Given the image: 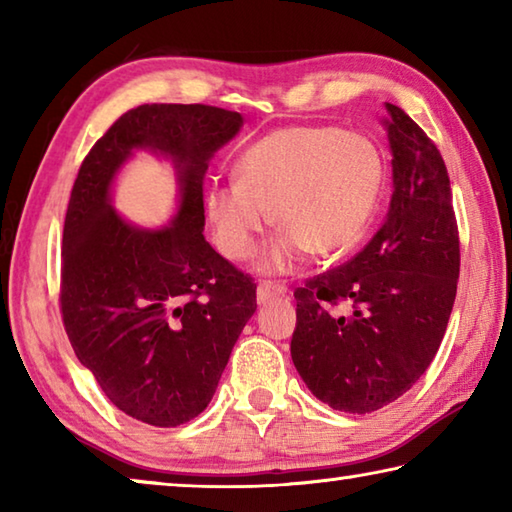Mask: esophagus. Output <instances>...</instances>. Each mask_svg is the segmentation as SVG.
I'll return each mask as SVG.
<instances>
[{"label":"esophagus","mask_w":512,"mask_h":512,"mask_svg":"<svg viewBox=\"0 0 512 512\" xmlns=\"http://www.w3.org/2000/svg\"><path fill=\"white\" fill-rule=\"evenodd\" d=\"M284 293H287V287H284V284L262 282V284H259V287H257V302H259V305H266L268 300L280 298V296H284Z\"/></svg>","instance_id":"obj_1"}]
</instances>
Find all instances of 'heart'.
<instances>
[{
  "label": "heart",
  "mask_w": 512,
  "mask_h": 512,
  "mask_svg": "<svg viewBox=\"0 0 512 512\" xmlns=\"http://www.w3.org/2000/svg\"><path fill=\"white\" fill-rule=\"evenodd\" d=\"M386 183L379 144L336 126H287L250 144L235 162V183H216L205 212L216 248L248 259L268 221L282 230L266 268L280 271L305 248L341 255L366 235Z\"/></svg>",
  "instance_id": "obj_1"
}]
</instances>
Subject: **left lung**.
Here are the masks:
<instances>
[{
  "label": "left lung",
  "instance_id": "obj_1",
  "mask_svg": "<svg viewBox=\"0 0 512 512\" xmlns=\"http://www.w3.org/2000/svg\"><path fill=\"white\" fill-rule=\"evenodd\" d=\"M386 112L393 196L377 235L350 262L293 291V366L320 402L345 413L377 411L424 375L461 268L443 155L402 108L386 103Z\"/></svg>",
  "mask_w": 512,
  "mask_h": 512
}]
</instances>
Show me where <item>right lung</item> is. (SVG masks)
Listing matches in <instances>:
<instances>
[{"mask_svg":"<svg viewBox=\"0 0 512 512\" xmlns=\"http://www.w3.org/2000/svg\"><path fill=\"white\" fill-rule=\"evenodd\" d=\"M241 126L239 112L203 103H144L92 146L69 196L65 332L108 400L153 427L205 411L257 309L253 277L203 237L207 164ZM140 148L169 157L179 173V212L160 231L137 229L109 205L111 180Z\"/></svg>","mask_w":512,"mask_h":512,"instance_id":"obj_1","label":"right lung"}]
</instances>
